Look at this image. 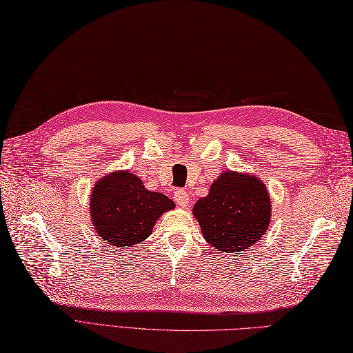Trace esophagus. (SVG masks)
<instances>
[{
	"label": "esophagus",
	"instance_id": "34e87169",
	"mask_svg": "<svg viewBox=\"0 0 353 353\" xmlns=\"http://www.w3.org/2000/svg\"><path fill=\"white\" fill-rule=\"evenodd\" d=\"M174 197H175V202L179 206H183V208H185L188 202H190V196H188V193L184 190V188H176L174 193Z\"/></svg>",
	"mask_w": 353,
	"mask_h": 353
}]
</instances>
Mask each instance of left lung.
I'll list each match as a JSON object with an SVG mask.
<instances>
[{
	"label": "left lung",
	"instance_id": "1",
	"mask_svg": "<svg viewBox=\"0 0 353 353\" xmlns=\"http://www.w3.org/2000/svg\"><path fill=\"white\" fill-rule=\"evenodd\" d=\"M206 243L223 253H243L259 241L271 220V199L262 179L223 172L208 196L193 206Z\"/></svg>",
	"mask_w": 353,
	"mask_h": 353
}]
</instances>
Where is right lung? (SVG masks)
Instances as JSON below:
<instances>
[{
	"mask_svg": "<svg viewBox=\"0 0 353 353\" xmlns=\"http://www.w3.org/2000/svg\"><path fill=\"white\" fill-rule=\"evenodd\" d=\"M174 208V201L147 190L130 170L110 172L99 179L90 201L94 229L115 247H134L147 239L161 214Z\"/></svg>",
	"mask_w": 353,
	"mask_h": 353,
	"instance_id": "right-lung-1",
	"label": "right lung"
}]
</instances>
